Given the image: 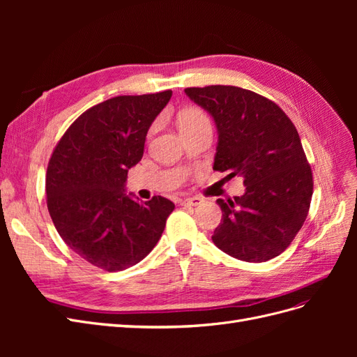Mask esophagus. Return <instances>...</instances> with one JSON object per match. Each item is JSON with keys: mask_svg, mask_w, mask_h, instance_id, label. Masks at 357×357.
Masks as SVG:
<instances>
[{"mask_svg": "<svg viewBox=\"0 0 357 357\" xmlns=\"http://www.w3.org/2000/svg\"><path fill=\"white\" fill-rule=\"evenodd\" d=\"M180 205H189V207H197V205H201L204 201L199 197H189V198H183L178 199Z\"/></svg>", "mask_w": 357, "mask_h": 357, "instance_id": "esophagus-1", "label": "esophagus"}]
</instances>
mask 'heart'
Listing matches in <instances>:
<instances>
[{
  "label": "heart",
  "mask_w": 357,
  "mask_h": 357,
  "mask_svg": "<svg viewBox=\"0 0 357 357\" xmlns=\"http://www.w3.org/2000/svg\"><path fill=\"white\" fill-rule=\"evenodd\" d=\"M201 123H210V119L202 110L197 109V107H188V109H185L180 113V117H178L180 131H185V129L198 126Z\"/></svg>",
  "instance_id": "heart-1"
}]
</instances>
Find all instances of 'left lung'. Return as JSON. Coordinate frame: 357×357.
Here are the masks:
<instances>
[{"label":"left lung","mask_w":357,"mask_h":357,"mask_svg":"<svg viewBox=\"0 0 357 357\" xmlns=\"http://www.w3.org/2000/svg\"><path fill=\"white\" fill-rule=\"evenodd\" d=\"M185 92L218 126L213 169L241 176L245 185L244 195L218 199L223 215L213 243L244 262L283 253L304 225L312 197V172L295 125L274 101L236 86Z\"/></svg>","instance_id":"obj_1"}]
</instances>
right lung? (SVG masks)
Here are the masks:
<instances>
[{
  "mask_svg": "<svg viewBox=\"0 0 357 357\" xmlns=\"http://www.w3.org/2000/svg\"><path fill=\"white\" fill-rule=\"evenodd\" d=\"M172 91L122 95L80 114L61 137L46 174L47 208L73 252L104 271L138 264L153 250L174 204L125 193L128 169L143 158L150 125Z\"/></svg>",
  "mask_w": 357,
  "mask_h": 357,
  "instance_id": "right-lung-1",
  "label": "right lung"
}]
</instances>
